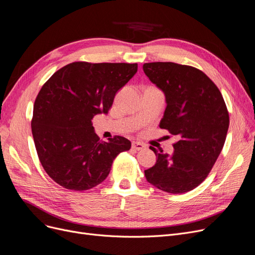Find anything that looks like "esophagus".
<instances>
[{
	"label": "esophagus",
	"mask_w": 255,
	"mask_h": 255,
	"mask_svg": "<svg viewBox=\"0 0 255 255\" xmlns=\"http://www.w3.org/2000/svg\"><path fill=\"white\" fill-rule=\"evenodd\" d=\"M131 148L133 149V150H135V151H139V150L145 149V148H146V146L143 145V143L139 142V141H133V142H132V146H131Z\"/></svg>",
	"instance_id": "1"
}]
</instances>
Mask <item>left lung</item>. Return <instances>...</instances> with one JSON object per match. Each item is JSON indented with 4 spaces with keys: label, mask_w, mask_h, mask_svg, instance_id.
Masks as SVG:
<instances>
[{
    "label": "left lung",
    "mask_w": 255,
    "mask_h": 255,
    "mask_svg": "<svg viewBox=\"0 0 255 255\" xmlns=\"http://www.w3.org/2000/svg\"><path fill=\"white\" fill-rule=\"evenodd\" d=\"M142 70L165 95L159 127L178 138L170 157L150 147L157 160L145 171L147 181L170 194L190 192L205 180L223 149L229 127L225 101L217 85L194 66L149 62Z\"/></svg>",
    "instance_id": "8db88e82"
}]
</instances>
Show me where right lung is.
<instances>
[{
    "label": "right lung",
    "instance_id": "add662e5",
    "mask_svg": "<svg viewBox=\"0 0 255 255\" xmlns=\"http://www.w3.org/2000/svg\"><path fill=\"white\" fill-rule=\"evenodd\" d=\"M137 72V63L76 61L55 72L33 107L31 128L43 170L66 190L83 192L103 182L115 158L131 148L116 135L103 141L92 120L107 114L115 96Z\"/></svg>",
    "mask_w": 255,
    "mask_h": 255
}]
</instances>
